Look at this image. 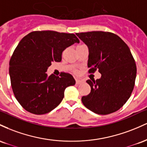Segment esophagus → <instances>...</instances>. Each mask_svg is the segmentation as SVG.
<instances>
[{
  "instance_id": "1",
  "label": "esophagus",
  "mask_w": 147,
  "mask_h": 147,
  "mask_svg": "<svg viewBox=\"0 0 147 147\" xmlns=\"http://www.w3.org/2000/svg\"><path fill=\"white\" fill-rule=\"evenodd\" d=\"M76 82L77 85H79V84H81L82 82H83V80H79V79H76Z\"/></svg>"
}]
</instances>
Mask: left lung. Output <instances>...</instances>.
Wrapping results in <instances>:
<instances>
[{
  "label": "left lung",
  "instance_id": "1",
  "mask_svg": "<svg viewBox=\"0 0 147 147\" xmlns=\"http://www.w3.org/2000/svg\"><path fill=\"white\" fill-rule=\"evenodd\" d=\"M89 50L90 71L98 69L101 77L87 80L91 92L81 100L83 105L98 115L117 111L131 96L137 69L130 49L117 34L93 31L76 34Z\"/></svg>",
  "mask_w": 147,
  "mask_h": 147
}]
</instances>
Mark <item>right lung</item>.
Instances as JSON below:
<instances>
[{
  "label": "right lung",
  "instance_id": "add662e5",
  "mask_svg": "<svg viewBox=\"0 0 147 147\" xmlns=\"http://www.w3.org/2000/svg\"><path fill=\"white\" fill-rule=\"evenodd\" d=\"M80 41L74 34L34 31L23 38L9 61L11 88L16 100L29 113L44 115L61 103L67 87L76 80L71 74L48 76L52 62H60L62 51Z\"/></svg>",
  "mask_w": 147,
  "mask_h": 147
}]
</instances>
